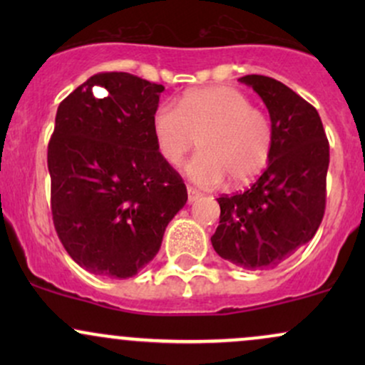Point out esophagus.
<instances>
[{"label":"esophagus","mask_w":365,"mask_h":365,"mask_svg":"<svg viewBox=\"0 0 365 365\" xmlns=\"http://www.w3.org/2000/svg\"><path fill=\"white\" fill-rule=\"evenodd\" d=\"M187 194H188V202H195L197 199H200V197H202L200 192H197L195 188H192V187H187Z\"/></svg>","instance_id":"esophagus-1"}]
</instances>
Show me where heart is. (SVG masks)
<instances>
[{
    "instance_id": "obj_1",
    "label": "heart",
    "mask_w": 365,
    "mask_h": 365,
    "mask_svg": "<svg viewBox=\"0 0 365 365\" xmlns=\"http://www.w3.org/2000/svg\"><path fill=\"white\" fill-rule=\"evenodd\" d=\"M153 133L161 156L177 165L199 137L200 153L183 166V173L200 187L244 185L269 163L274 125L267 113L254 108L244 92L228 86L188 91L175 103L159 104Z\"/></svg>"
}]
</instances>
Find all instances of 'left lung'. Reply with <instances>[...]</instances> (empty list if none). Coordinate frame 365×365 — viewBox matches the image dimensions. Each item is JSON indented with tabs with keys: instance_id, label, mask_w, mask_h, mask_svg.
<instances>
[{
	"instance_id": "8db88e82",
	"label": "left lung",
	"mask_w": 365,
	"mask_h": 365,
	"mask_svg": "<svg viewBox=\"0 0 365 365\" xmlns=\"http://www.w3.org/2000/svg\"><path fill=\"white\" fill-rule=\"evenodd\" d=\"M266 104L274 125L269 163L257 182L217 199L220 257L249 271L273 269L316 235L326 207L329 144L316 108L264 75L238 78Z\"/></svg>"
}]
</instances>
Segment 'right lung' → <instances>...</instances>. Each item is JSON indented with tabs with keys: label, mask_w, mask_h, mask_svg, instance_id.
<instances>
[{
	"label": "right lung",
	"mask_w": 365,
	"mask_h": 365,
	"mask_svg": "<svg viewBox=\"0 0 365 365\" xmlns=\"http://www.w3.org/2000/svg\"><path fill=\"white\" fill-rule=\"evenodd\" d=\"M163 91L132 73H98L58 106L48 145L53 223L89 273L135 276L185 206V183L153 133Z\"/></svg>",
	"instance_id": "obj_1"
}]
</instances>
